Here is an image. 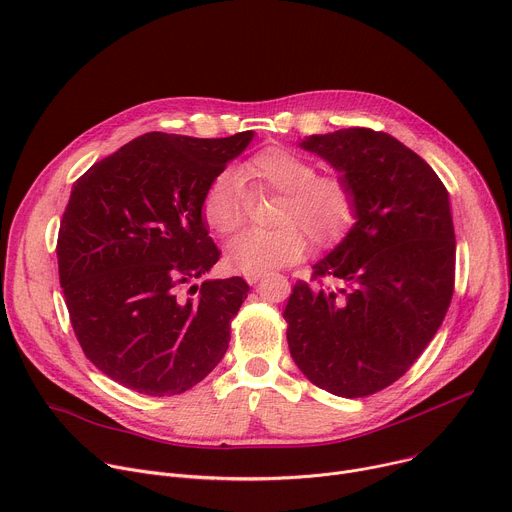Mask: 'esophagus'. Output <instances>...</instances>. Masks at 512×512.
Listing matches in <instances>:
<instances>
[{"label":"esophagus","mask_w":512,"mask_h":512,"mask_svg":"<svg viewBox=\"0 0 512 512\" xmlns=\"http://www.w3.org/2000/svg\"><path fill=\"white\" fill-rule=\"evenodd\" d=\"M249 284H257V280L261 277V273H253V275H245Z\"/></svg>","instance_id":"34e87169"}]
</instances>
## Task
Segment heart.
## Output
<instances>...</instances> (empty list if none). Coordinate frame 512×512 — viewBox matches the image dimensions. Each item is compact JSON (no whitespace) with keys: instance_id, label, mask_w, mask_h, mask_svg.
I'll return each instance as SVG.
<instances>
[{"instance_id":"heart-1","label":"heart","mask_w":512,"mask_h":512,"mask_svg":"<svg viewBox=\"0 0 512 512\" xmlns=\"http://www.w3.org/2000/svg\"><path fill=\"white\" fill-rule=\"evenodd\" d=\"M280 194L269 222L273 228L247 230L226 247V259L245 275L265 273L300 259L308 239L316 249L341 243L359 216V198L343 175H318V167L286 149L269 147L237 169L212 179L202 198V218L216 235H232L247 218V196Z\"/></svg>"}]
</instances>
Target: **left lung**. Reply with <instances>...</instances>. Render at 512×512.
Here are the masks:
<instances>
[{
	"label": "left lung",
	"mask_w": 512,
	"mask_h": 512,
	"mask_svg": "<svg viewBox=\"0 0 512 512\" xmlns=\"http://www.w3.org/2000/svg\"><path fill=\"white\" fill-rule=\"evenodd\" d=\"M300 147L351 181L359 216L312 282H296L284 310L290 353L314 386L363 398L402 378L445 318L455 284L449 194L386 132L343 128Z\"/></svg>",
	"instance_id": "left-lung-1"
}]
</instances>
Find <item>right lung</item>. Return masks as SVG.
Listing matches in <instances>:
<instances>
[{
    "label": "right lung",
    "instance_id": "1",
    "mask_svg": "<svg viewBox=\"0 0 512 512\" xmlns=\"http://www.w3.org/2000/svg\"><path fill=\"white\" fill-rule=\"evenodd\" d=\"M251 138L253 130L228 138L147 132L73 183L57 241L59 280L85 357L124 388L181 394L224 357L249 284H192L220 259L200 206Z\"/></svg>",
    "mask_w": 512,
    "mask_h": 512
}]
</instances>
